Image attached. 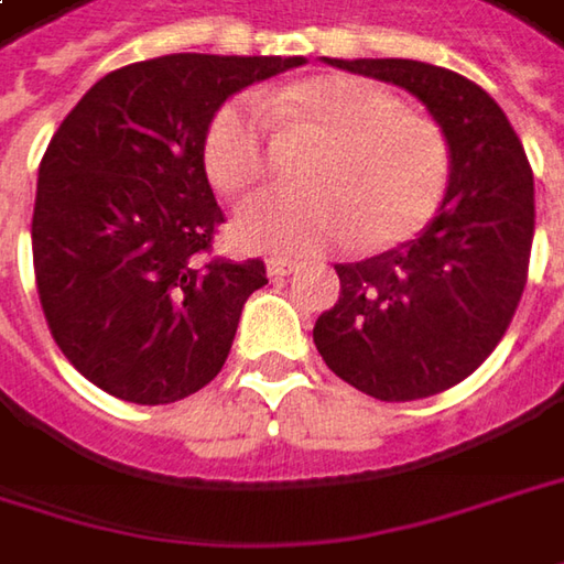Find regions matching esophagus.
Here are the masks:
<instances>
[{
  "label": "esophagus",
  "instance_id": "esophagus-1",
  "mask_svg": "<svg viewBox=\"0 0 564 564\" xmlns=\"http://www.w3.org/2000/svg\"><path fill=\"white\" fill-rule=\"evenodd\" d=\"M267 272H269V279H285V275L297 272V263L295 260H289V257H269Z\"/></svg>",
  "mask_w": 564,
  "mask_h": 564
}]
</instances>
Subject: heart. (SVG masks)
<instances>
[{
    "label": "heart",
    "mask_w": 564,
    "mask_h": 564,
    "mask_svg": "<svg viewBox=\"0 0 564 564\" xmlns=\"http://www.w3.org/2000/svg\"><path fill=\"white\" fill-rule=\"evenodd\" d=\"M269 117L324 135L304 171L307 193L269 189L235 215V238L275 257H317L346 247H393L415 238L441 209L454 155L432 117L406 110L368 78L324 72L212 113L203 164L221 193H243L269 171Z\"/></svg>",
    "instance_id": "heart-1"
}]
</instances>
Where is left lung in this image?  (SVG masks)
Wrapping results in <instances>:
<instances>
[{
  "mask_svg": "<svg viewBox=\"0 0 564 564\" xmlns=\"http://www.w3.org/2000/svg\"><path fill=\"white\" fill-rule=\"evenodd\" d=\"M326 63L422 100L451 142L454 171L419 238L336 263L339 301L317 317L314 346L336 378L375 400L435 397L492 355L518 311L533 243V171L505 110L464 75L419 59Z\"/></svg>",
  "mask_w": 564,
  "mask_h": 564,
  "instance_id": "1",
  "label": "left lung"
}]
</instances>
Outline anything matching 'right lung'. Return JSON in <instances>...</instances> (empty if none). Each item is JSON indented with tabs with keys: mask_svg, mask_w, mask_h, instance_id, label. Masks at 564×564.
Returning a JSON list of instances; mask_svg holds the SVG:
<instances>
[{
	"mask_svg": "<svg viewBox=\"0 0 564 564\" xmlns=\"http://www.w3.org/2000/svg\"><path fill=\"white\" fill-rule=\"evenodd\" d=\"M304 56L171 53L104 75L46 145L31 221L43 317L72 365L139 406L177 403L225 365L263 260H212L225 221L203 135L240 88Z\"/></svg>",
	"mask_w": 564,
	"mask_h": 564,
	"instance_id": "add662e5",
	"label": "right lung"
}]
</instances>
